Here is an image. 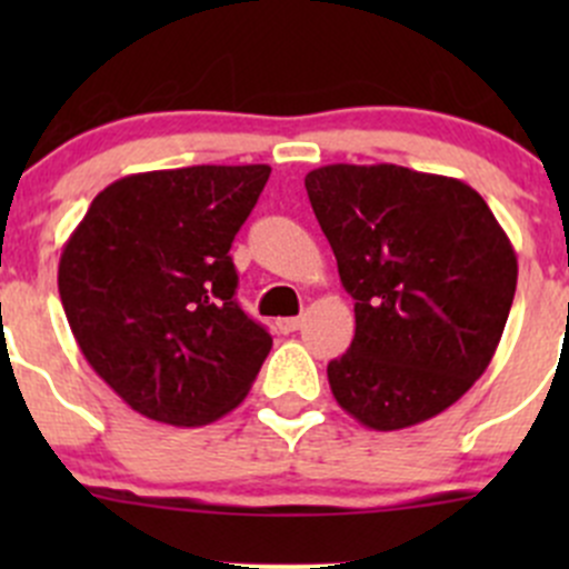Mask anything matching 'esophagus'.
<instances>
[{"label": "esophagus", "mask_w": 569, "mask_h": 569, "mask_svg": "<svg viewBox=\"0 0 569 569\" xmlns=\"http://www.w3.org/2000/svg\"><path fill=\"white\" fill-rule=\"evenodd\" d=\"M274 327H278V332H283V336H289V332L300 330V327H302V317H286V319H278V321H274Z\"/></svg>", "instance_id": "34e87169"}]
</instances>
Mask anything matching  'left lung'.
I'll return each instance as SVG.
<instances>
[{"instance_id": "obj_1", "label": "left lung", "mask_w": 569, "mask_h": 569, "mask_svg": "<svg viewBox=\"0 0 569 569\" xmlns=\"http://www.w3.org/2000/svg\"><path fill=\"white\" fill-rule=\"evenodd\" d=\"M308 198L355 300L330 360L338 405L377 432L429 421L485 375L518 286V256L479 192L399 164H325Z\"/></svg>"}]
</instances>
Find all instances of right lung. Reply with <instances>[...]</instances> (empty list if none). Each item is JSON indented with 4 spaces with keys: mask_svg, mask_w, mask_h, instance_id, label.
I'll return each mask as SVG.
<instances>
[{
    "mask_svg": "<svg viewBox=\"0 0 569 569\" xmlns=\"http://www.w3.org/2000/svg\"><path fill=\"white\" fill-rule=\"evenodd\" d=\"M269 164H198L118 178L60 256L68 325L131 410L203 427L242 405L272 336L237 302L231 242Z\"/></svg>",
    "mask_w": 569,
    "mask_h": 569,
    "instance_id": "1",
    "label": "right lung"
}]
</instances>
